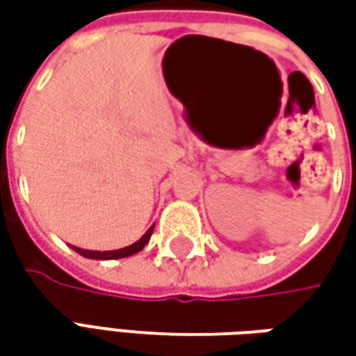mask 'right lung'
Masks as SVG:
<instances>
[{"mask_svg":"<svg viewBox=\"0 0 356 356\" xmlns=\"http://www.w3.org/2000/svg\"><path fill=\"white\" fill-rule=\"evenodd\" d=\"M152 232H154V226L148 227V232H146L138 241H134L132 245L122 248V250H113V252H90V250H81V248H75V245H73V250H75L76 253H81L83 257H89V259H120V257H129V255H134V253L140 252L144 245L148 243Z\"/></svg>","mask_w":356,"mask_h":356,"instance_id":"obj_1","label":"right lung"}]
</instances>
